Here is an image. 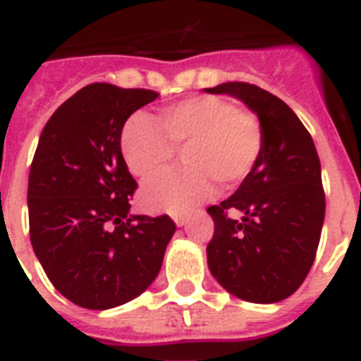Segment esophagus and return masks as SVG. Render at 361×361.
I'll return each instance as SVG.
<instances>
[{
  "label": "esophagus",
  "mask_w": 361,
  "mask_h": 361,
  "mask_svg": "<svg viewBox=\"0 0 361 361\" xmlns=\"http://www.w3.org/2000/svg\"><path fill=\"white\" fill-rule=\"evenodd\" d=\"M173 219H175V223H177L178 227H183V225H186L188 216H186V214H183V212H178V214H173Z\"/></svg>",
  "instance_id": "obj_1"
}]
</instances>
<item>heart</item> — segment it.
I'll return each instance as SVG.
<instances>
[{"mask_svg":"<svg viewBox=\"0 0 361 361\" xmlns=\"http://www.w3.org/2000/svg\"><path fill=\"white\" fill-rule=\"evenodd\" d=\"M156 127L133 118L121 134V154L134 177L149 178L173 162L183 151L188 168L169 171L147 183L140 193L147 210L183 212L219 190L240 186L260 160L266 144L258 116L240 110L217 95H197L157 116Z\"/></svg>","mask_w":361,"mask_h":361,"instance_id":"obj_1","label":"heart"}]
</instances>
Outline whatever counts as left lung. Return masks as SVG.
<instances>
[{"instance_id": "obj_1", "label": "left lung", "mask_w": 361, "mask_h": 361, "mask_svg": "<svg viewBox=\"0 0 361 361\" xmlns=\"http://www.w3.org/2000/svg\"><path fill=\"white\" fill-rule=\"evenodd\" d=\"M207 92L243 101L266 134L252 173L231 197L208 207L214 219L208 267L228 293L279 302L305 282L319 245L324 190L314 140L293 110L260 86L223 82Z\"/></svg>"}]
</instances>
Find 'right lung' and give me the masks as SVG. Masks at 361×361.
I'll return each instance as SVG.
<instances>
[{"label": "right lung", "instance_id": "1", "mask_svg": "<svg viewBox=\"0 0 361 361\" xmlns=\"http://www.w3.org/2000/svg\"><path fill=\"white\" fill-rule=\"evenodd\" d=\"M157 97L94 82L53 112L38 140L27 188L32 251L56 290L82 308H114L147 290L177 228L166 214L129 216L138 184L121 130Z\"/></svg>", "mask_w": 361, "mask_h": 361}]
</instances>
